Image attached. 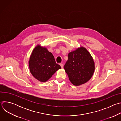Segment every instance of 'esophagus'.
<instances>
[{
	"label": "esophagus",
	"instance_id": "34e87169",
	"mask_svg": "<svg viewBox=\"0 0 121 121\" xmlns=\"http://www.w3.org/2000/svg\"><path fill=\"white\" fill-rule=\"evenodd\" d=\"M59 65H60L61 66V67L62 68H63V67H64V65H63V64H62V63H60Z\"/></svg>",
	"mask_w": 121,
	"mask_h": 121
}]
</instances>
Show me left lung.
I'll use <instances>...</instances> for the list:
<instances>
[{
    "mask_svg": "<svg viewBox=\"0 0 121 121\" xmlns=\"http://www.w3.org/2000/svg\"><path fill=\"white\" fill-rule=\"evenodd\" d=\"M64 68L71 82L79 86L92 77L95 69L94 62L88 50L80 47L68 54V60Z\"/></svg>",
    "mask_w": 121,
    "mask_h": 121,
    "instance_id": "1",
    "label": "left lung"
}]
</instances>
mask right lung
I'll list each match as a JSON object with an SVG mask.
<instances>
[{
    "instance_id": "1",
    "label": "right lung",
    "mask_w": 121,
    "mask_h": 121,
    "mask_svg": "<svg viewBox=\"0 0 121 121\" xmlns=\"http://www.w3.org/2000/svg\"><path fill=\"white\" fill-rule=\"evenodd\" d=\"M29 65L32 76L41 82L48 80L61 68L56 63L53 54L39 45L32 51Z\"/></svg>"
}]
</instances>
